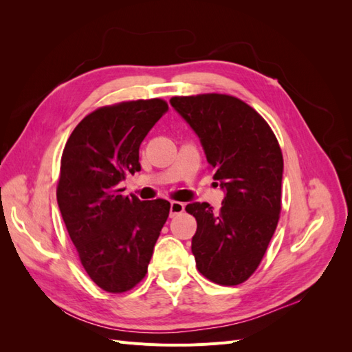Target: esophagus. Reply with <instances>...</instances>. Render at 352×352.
Returning <instances> with one entry per match:
<instances>
[{
    "mask_svg": "<svg viewBox=\"0 0 352 352\" xmlns=\"http://www.w3.org/2000/svg\"><path fill=\"white\" fill-rule=\"evenodd\" d=\"M185 210V204L184 202H179V201H172L170 202V217H175L180 212H184Z\"/></svg>",
    "mask_w": 352,
    "mask_h": 352,
    "instance_id": "1",
    "label": "esophagus"
}]
</instances>
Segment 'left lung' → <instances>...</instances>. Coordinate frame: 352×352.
<instances>
[{
    "label": "left lung",
    "mask_w": 352,
    "mask_h": 352,
    "mask_svg": "<svg viewBox=\"0 0 352 352\" xmlns=\"http://www.w3.org/2000/svg\"><path fill=\"white\" fill-rule=\"evenodd\" d=\"M170 104L204 146L212 179L226 190L221 208L192 202V254L208 280L235 286L251 278L267 251L282 210L283 155L272 127L251 105L226 94L173 97Z\"/></svg>",
    "instance_id": "left-lung-1"
}]
</instances>
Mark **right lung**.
Listing matches in <instances>:
<instances>
[{
    "label": "right lung",
    "mask_w": 352,
    "mask_h": 352,
    "mask_svg": "<svg viewBox=\"0 0 352 352\" xmlns=\"http://www.w3.org/2000/svg\"><path fill=\"white\" fill-rule=\"evenodd\" d=\"M167 109L162 98L104 105L83 117L63 150L58 207L85 272L105 292H127L145 278L168 217V201L119 188L141 170L140 146Z\"/></svg>",
    "instance_id": "right-lung-1"
}]
</instances>
